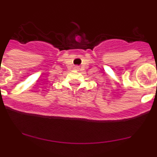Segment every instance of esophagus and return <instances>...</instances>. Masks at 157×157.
I'll return each instance as SVG.
<instances>
[{
    "label": "esophagus",
    "instance_id": "esophagus-1",
    "mask_svg": "<svg viewBox=\"0 0 157 157\" xmlns=\"http://www.w3.org/2000/svg\"><path fill=\"white\" fill-rule=\"evenodd\" d=\"M75 68H76V69H78L79 66H76V67H75Z\"/></svg>",
    "mask_w": 157,
    "mask_h": 157
}]
</instances>
